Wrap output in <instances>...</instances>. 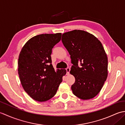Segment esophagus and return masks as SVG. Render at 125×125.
<instances>
[{"mask_svg": "<svg viewBox=\"0 0 125 125\" xmlns=\"http://www.w3.org/2000/svg\"><path fill=\"white\" fill-rule=\"evenodd\" d=\"M66 71H67V75H69L70 73V68H67V69H66Z\"/></svg>", "mask_w": 125, "mask_h": 125, "instance_id": "obj_1", "label": "esophagus"}]
</instances>
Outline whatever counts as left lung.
I'll return each instance as SVG.
<instances>
[{"mask_svg":"<svg viewBox=\"0 0 125 125\" xmlns=\"http://www.w3.org/2000/svg\"><path fill=\"white\" fill-rule=\"evenodd\" d=\"M62 43L73 64L70 73L75 78L73 94L83 100L99 94L108 75L107 55L100 41L87 31L73 30L62 34Z\"/></svg>","mask_w":125,"mask_h":125,"instance_id":"8db88e82","label":"left lung"}]
</instances>
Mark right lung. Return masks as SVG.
Instances as JSON below:
<instances>
[{"mask_svg": "<svg viewBox=\"0 0 125 125\" xmlns=\"http://www.w3.org/2000/svg\"><path fill=\"white\" fill-rule=\"evenodd\" d=\"M61 33L42 34L26 42L18 59V73L25 91L34 100L46 102L55 95L65 69L55 70L52 64V49Z\"/></svg>", "mask_w": 125, "mask_h": 125, "instance_id": "add662e5", "label": "right lung"}]
</instances>
